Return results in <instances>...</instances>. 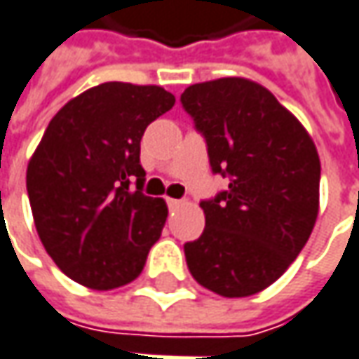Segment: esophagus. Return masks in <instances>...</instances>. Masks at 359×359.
<instances>
[{
	"instance_id": "obj_1",
	"label": "esophagus",
	"mask_w": 359,
	"mask_h": 359,
	"mask_svg": "<svg viewBox=\"0 0 359 359\" xmlns=\"http://www.w3.org/2000/svg\"><path fill=\"white\" fill-rule=\"evenodd\" d=\"M167 204H168V208H177V206L182 204V201H177V198H167Z\"/></svg>"
}]
</instances>
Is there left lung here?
Listing matches in <instances>:
<instances>
[{"label":"left lung","mask_w":359,"mask_h":359,"mask_svg":"<svg viewBox=\"0 0 359 359\" xmlns=\"http://www.w3.org/2000/svg\"><path fill=\"white\" fill-rule=\"evenodd\" d=\"M180 103L229 189L203 201L204 230L184 244L201 286L224 298L258 294L288 270L320 206V156L302 123L244 77L196 83Z\"/></svg>","instance_id":"obj_1"}]
</instances>
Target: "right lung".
Segmentation results:
<instances>
[{
  "label": "right lung",
  "instance_id": "1",
  "mask_svg": "<svg viewBox=\"0 0 359 359\" xmlns=\"http://www.w3.org/2000/svg\"><path fill=\"white\" fill-rule=\"evenodd\" d=\"M172 105L158 85L111 81L71 99L47 125L27 165V194L41 244L71 280L113 290L142 272L168 208L142 194L141 139Z\"/></svg>",
  "mask_w": 359,
  "mask_h": 359
}]
</instances>
